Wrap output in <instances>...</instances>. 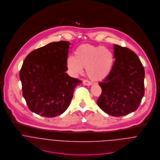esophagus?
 Instances as JSON below:
<instances>
[{"label":"esophagus","instance_id":"obj_1","mask_svg":"<svg viewBox=\"0 0 160 160\" xmlns=\"http://www.w3.org/2000/svg\"><path fill=\"white\" fill-rule=\"evenodd\" d=\"M82 83H83V84L86 85V86H91V85L92 84V83L91 82H90V81H88V80H86V79H84V80H83Z\"/></svg>","mask_w":160,"mask_h":160}]
</instances>
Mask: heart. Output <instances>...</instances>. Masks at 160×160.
I'll return each instance as SVG.
<instances>
[{"instance_id":"b5f03b06","label":"heart","mask_w":160,"mask_h":160,"mask_svg":"<svg viewBox=\"0 0 160 160\" xmlns=\"http://www.w3.org/2000/svg\"><path fill=\"white\" fill-rule=\"evenodd\" d=\"M114 56L111 51L103 46L82 44L74 51V56L69 57L66 64L70 72L76 75L86 68L88 76L93 81L106 79L111 73L114 65Z\"/></svg>"}]
</instances>
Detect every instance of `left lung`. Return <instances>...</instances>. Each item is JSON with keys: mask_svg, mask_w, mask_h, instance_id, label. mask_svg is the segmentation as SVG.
Masks as SVG:
<instances>
[{"mask_svg": "<svg viewBox=\"0 0 160 160\" xmlns=\"http://www.w3.org/2000/svg\"><path fill=\"white\" fill-rule=\"evenodd\" d=\"M115 61L110 74L99 85L102 93L98 106L112 116L136 111L144 94V69L138 56L126 48L114 44Z\"/></svg>", "mask_w": 160, "mask_h": 160, "instance_id": "left-lung-1", "label": "left lung"}]
</instances>
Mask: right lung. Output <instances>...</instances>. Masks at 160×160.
I'll list each match as a JSON object with an SVG mask.
<instances>
[{
    "mask_svg": "<svg viewBox=\"0 0 160 160\" xmlns=\"http://www.w3.org/2000/svg\"><path fill=\"white\" fill-rule=\"evenodd\" d=\"M70 42H54L26 58L20 71L22 95L29 109L46 118L62 114L69 107L81 80L66 72Z\"/></svg>",
    "mask_w": 160,
    "mask_h": 160,
    "instance_id": "obj_1",
    "label": "right lung"
}]
</instances>
